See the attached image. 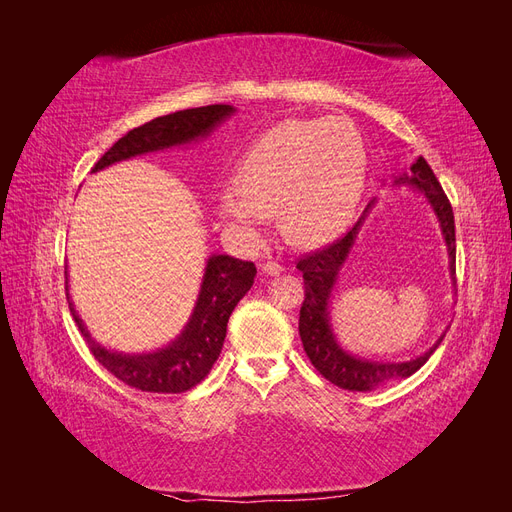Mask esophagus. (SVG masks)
Wrapping results in <instances>:
<instances>
[{"mask_svg":"<svg viewBox=\"0 0 512 512\" xmlns=\"http://www.w3.org/2000/svg\"><path fill=\"white\" fill-rule=\"evenodd\" d=\"M282 271H284V267L275 260H267L265 265H262V273H265V275H280Z\"/></svg>","mask_w":512,"mask_h":512,"instance_id":"obj_1","label":"esophagus"}]
</instances>
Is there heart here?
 <instances>
[{
    "label": "heart",
    "instance_id": "obj_1",
    "mask_svg": "<svg viewBox=\"0 0 512 512\" xmlns=\"http://www.w3.org/2000/svg\"><path fill=\"white\" fill-rule=\"evenodd\" d=\"M237 192L218 198L222 222L256 241L269 213L280 209L288 241L316 247L350 224L367 183V149L344 117L277 123L243 153L232 177Z\"/></svg>",
    "mask_w": 512,
    "mask_h": 512
}]
</instances>
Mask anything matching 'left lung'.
Returning a JSON list of instances; mask_svg holds the SVG:
<instances>
[{"label":"left lung","mask_w":512,"mask_h":512,"mask_svg":"<svg viewBox=\"0 0 512 512\" xmlns=\"http://www.w3.org/2000/svg\"><path fill=\"white\" fill-rule=\"evenodd\" d=\"M393 185H410L412 190L421 192L429 203L431 211L436 213L442 239L448 250V269H451V280L455 284V218L453 207L448 203V198L442 190L440 181L433 175V170L425 162V158H416V162L410 166L408 173H401L395 177ZM376 205V200H371L367 205L361 220L354 224V228L346 237L337 239L324 250L305 256L297 262V269L303 273L305 284V301L301 305L299 314V335L303 342V350L309 356V361L320 371V374L333 382L339 389L346 391H374L378 386L395 380H406L414 371L421 369L429 356L436 352V348L442 344V339L448 331V327L442 331V335L436 339V344L427 348L423 354L414 356L410 361H374L365 359L359 354H350L337 342L331 324V299L333 290L339 280L348 256L352 254V247L359 239V232L363 228V222L371 207Z\"/></svg>","instance_id":"1"}]
</instances>
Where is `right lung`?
<instances>
[{"label": "right lung", "mask_w": 512, "mask_h": 512, "mask_svg": "<svg viewBox=\"0 0 512 512\" xmlns=\"http://www.w3.org/2000/svg\"><path fill=\"white\" fill-rule=\"evenodd\" d=\"M235 111L237 108L230 104H211L151 119L145 126L121 136L91 168V173H98V170L123 160L145 156V153L196 143L200 138H207L220 123L235 115ZM254 277V262L232 258L228 254L209 256L198 299L181 333L168 346L141 354L108 350L98 344L70 301V292L68 303L76 324L87 339L89 350L115 378L147 393H185L203 380L213 363L218 361L228 318L247 290L252 288ZM66 290H70L68 277Z\"/></svg>", "instance_id": "right-lung-1"}]
</instances>
